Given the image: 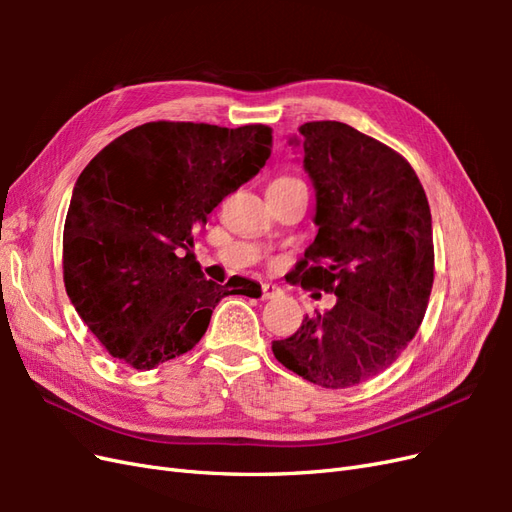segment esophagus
Listing matches in <instances>:
<instances>
[{
  "label": "esophagus",
  "instance_id": "esophagus-1",
  "mask_svg": "<svg viewBox=\"0 0 512 512\" xmlns=\"http://www.w3.org/2000/svg\"><path fill=\"white\" fill-rule=\"evenodd\" d=\"M282 294V290L277 288L275 284H262V299H275V297H280Z\"/></svg>",
  "mask_w": 512,
  "mask_h": 512
}]
</instances>
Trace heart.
Listing matches in <instances>:
<instances>
[{"mask_svg": "<svg viewBox=\"0 0 512 512\" xmlns=\"http://www.w3.org/2000/svg\"><path fill=\"white\" fill-rule=\"evenodd\" d=\"M277 181H299V179H292V177H282V179H277Z\"/></svg>", "mask_w": 512, "mask_h": 512, "instance_id": "b5f03b06", "label": "heart"}]
</instances>
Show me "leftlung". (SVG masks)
Masks as SVG:
<instances>
[{
  "instance_id": "obj_1",
  "label": "left lung",
  "mask_w": 512,
  "mask_h": 512,
  "mask_svg": "<svg viewBox=\"0 0 512 512\" xmlns=\"http://www.w3.org/2000/svg\"><path fill=\"white\" fill-rule=\"evenodd\" d=\"M318 235L290 282L333 292L324 314L273 342L286 369L324 389L378 376L412 342L433 286L431 211L404 156L342 121L299 128Z\"/></svg>"
}]
</instances>
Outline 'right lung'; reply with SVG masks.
I'll use <instances>...</instances> for the list:
<instances>
[{
	"instance_id": "right-lung-1",
	"label": "right lung",
	"mask_w": 512,
	"mask_h": 512,
	"mask_svg": "<svg viewBox=\"0 0 512 512\" xmlns=\"http://www.w3.org/2000/svg\"><path fill=\"white\" fill-rule=\"evenodd\" d=\"M262 123L149 121L108 143L76 179L64 226V284L115 359L153 369L190 352L215 305L260 286L205 280L194 235L271 156Z\"/></svg>"
}]
</instances>
